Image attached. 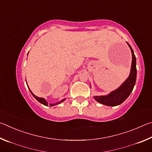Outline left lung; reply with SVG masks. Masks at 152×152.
<instances>
[{
	"label": "left lung",
	"instance_id": "left-lung-1",
	"mask_svg": "<svg viewBox=\"0 0 152 152\" xmlns=\"http://www.w3.org/2000/svg\"><path fill=\"white\" fill-rule=\"evenodd\" d=\"M132 53V62L129 76L119 88L110 92L107 95L103 96H94L95 101L99 103L107 106H117L124 102L130 94L132 93L136 82L137 78V69H136V58L130 45L127 43Z\"/></svg>",
	"mask_w": 152,
	"mask_h": 152
}]
</instances>
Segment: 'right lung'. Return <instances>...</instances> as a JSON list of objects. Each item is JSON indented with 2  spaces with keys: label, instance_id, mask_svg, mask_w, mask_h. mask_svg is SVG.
I'll use <instances>...</instances> for the list:
<instances>
[{
  "label": "right lung",
  "instance_id": "add662e5",
  "mask_svg": "<svg viewBox=\"0 0 152 152\" xmlns=\"http://www.w3.org/2000/svg\"><path fill=\"white\" fill-rule=\"evenodd\" d=\"M28 88H29V87H28ZM29 91L31 92V94L33 95V96H34V98L35 99L37 100V101H39L40 103H42V104H43V105H45V106H48V102L46 101V100L45 99H43V98H40V97H38V96H35V95L33 93V92L31 91V90L29 89ZM66 99H62L61 100V101H59V102H56V103H54V104H50L49 105H50V107H53V106H55V105H57V104H60L61 102H64V101H65Z\"/></svg>",
  "mask_w": 152,
  "mask_h": 152
}]
</instances>
